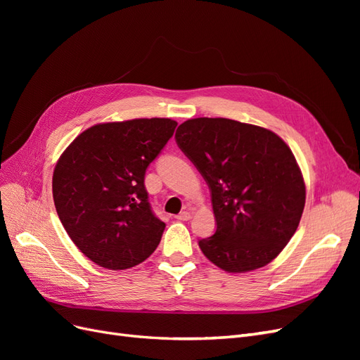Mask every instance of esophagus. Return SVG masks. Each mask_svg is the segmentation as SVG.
Masks as SVG:
<instances>
[{
    "label": "esophagus",
    "instance_id": "obj_1",
    "mask_svg": "<svg viewBox=\"0 0 360 360\" xmlns=\"http://www.w3.org/2000/svg\"><path fill=\"white\" fill-rule=\"evenodd\" d=\"M176 219L179 221H189L191 219V213L189 212H181L176 216Z\"/></svg>",
    "mask_w": 360,
    "mask_h": 360
}]
</instances>
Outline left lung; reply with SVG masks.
Here are the masks:
<instances>
[{
  "instance_id": "left-lung-1",
  "label": "left lung",
  "mask_w": 360,
  "mask_h": 360,
  "mask_svg": "<svg viewBox=\"0 0 360 360\" xmlns=\"http://www.w3.org/2000/svg\"><path fill=\"white\" fill-rule=\"evenodd\" d=\"M176 141L212 193L216 231L198 242L230 274L264 267L296 233L304 181L290 147L264 127L230 118H192Z\"/></svg>"
}]
</instances>
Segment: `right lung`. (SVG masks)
<instances>
[{
	"instance_id": "1",
	"label": "right lung",
	"mask_w": 360,
	"mask_h": 360,
	"mask_svg": "<svg viewBox=\"0 0 360 360\" xmlns=\"http://www.w3.org/2000/svg\"><path fill=\"white\" fill-rule=\"evenodd\" d=\"M176 126L171 118L96 124L58 159L52 177L58 217L97 266L130 269L158 248L165 224L151 210L144 177Z\"/></svg>"
}]
</instances>
